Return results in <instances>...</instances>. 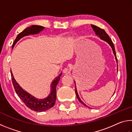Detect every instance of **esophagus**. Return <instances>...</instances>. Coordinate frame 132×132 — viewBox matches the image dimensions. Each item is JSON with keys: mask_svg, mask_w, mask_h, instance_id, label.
<instances>
[{"mask_svg": "<svg viewBox=\"0 0 132 132\" xmlns=\"http://www.w3.org/2000/svg\"><path fill=\"white\" fill-rule=\"evenodd\" d=\"M69 69L68 68H64L63 69V71L64 73H68L69 72Z\"/></svg>", "mask_w": 132, "mask_h": 132, "instance_id": "34e87169", "label": "esophagus"}]
</instances>
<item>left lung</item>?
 <instances>
[{"mask_svg":"<svg viewBox=\"0 0 132 132\" xmlns=\"http://www.w3.org/2000/svg\"><path fill=\"white\" fill-rule=\"evenodd\" d=\"M91 27H92V28H93V30L95 31V34L97 35L98 36H99L100 38L102 40H104V41H105L106 42H108V43L110 45V46H111L112 49L113 50V52L114 53V55L115 56V58H116V61L117 62H118V59H117V54H116V52H115V46H114V45L113 44V42L112 41L111 39L110 38V37H109V35L106 34V32L103 29H102L101 28L98 27L96 26L95 25H91ZM118 69V68H117ZM75 89H76V96L77 97V99L79 100V101L81 102V104H82L84 105V106H86L87 107H88V108H90V107H88L86 105V104H85L83 102H82L81 100H80V98L79 97V95H78V93H77V89H76V87L75 86Z\"/></svg>","mask_w":132,"mask_h":132,"instance_id":"left-lung-1","label":"left lung"}]
</instances>
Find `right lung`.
Segmentation results:
<instances>
[{
	"instance_id": "right-lung-1",
	"label": "right lung",
	"mask_w": 132,
	"mask_h": 132,
	"mask_svg": "<svg viewBox=\"0 0 132 132\" xmlns=\"http://www.w3.org/2000/svg\"><path fill=\"white\" fill-rule=\"evenodd\" d=\"M44 27L40 26H35L33 25L30 27H28L25 30H23L21 32L19 33L16 37V38L13 42L12 47H14L16 42L20 39L21 38L24 36L29 35L30 34H35L39 33L40 31L44 30ZM12 71V70H11ZM62 75V73L59 75V76L53 80L51 83V91L50 94L48 95V97L44 99H37L35 97H33L30 94L23 90L19 84L15 81L12 72H11V76H12V82L14 86V90L15 91L18 96L20 98V99L23 101L26 105L31 109V110L38 111V112H42L47 111L50 109L51 108L54 106L56 99V88L58 84V82L59 81L60 78Z\"/></svg>"
}]
</instances>
